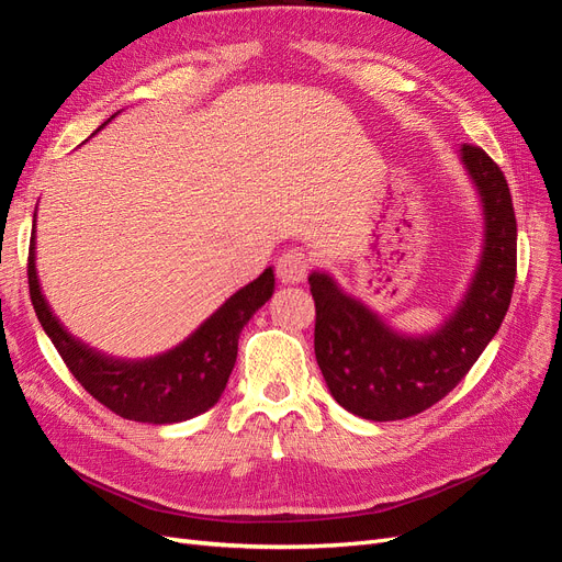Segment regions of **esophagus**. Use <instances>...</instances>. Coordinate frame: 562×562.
I'll return each instance as SVG.
<instances>
[{
    "label": "esophagus",
    "mask_w": 562,
    "mask_h": 562,
    "mask_svg": "<svg viewBox=\"0 0 562 562\" xmlns=\"http://www.w3.org/2000/svg\"><path fill=\"white\" fill-rule=\"evenodd\" d=\"M310 269H312V262L302 250H297V248L285 250L277 262V277L283 283H300V281L307 279Z\"/></svg>",
    "instance_id": "obj_1"
}]
</instances>
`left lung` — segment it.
<instances>
[{
	"mask_svg": "<svg viewBox=\"0 0 562 562\" xmlns=\"http://www.w3.org/2000/svg\"><path fill=\"white\" fill-rule=\"evenodd\" d=\"M459 155L483 201L485 248L462 304L443 328L417 339L391 333L328 274L310 277L323 380L345 411L363 419H405L448 396L479 361L512 304L518 227L508 182L485 149L464 145Z\"/></svg>",
	"mask_w": 562,
	"mask_h": 562,
	"instance_id": "left-lung-1",
	"label": "left lung"
}]
</instances>
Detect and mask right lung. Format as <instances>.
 <instances>
[{"label": "right lung", "mask_w": 562, "mask_h": 562, "mask_svg": "<svg viewBox=\"0 0 562 562\" xmlns=\"http://www.w3.org/2000/svg\"><path fill=\"white\" fill-rule=\"evenodd\" d=\"M27 283L42 328L58 349L67 370L98 403L124 419L173 424L206 413L223 396L239 349V335L250 316L274 293V271L271 267L265 269L252 283L236 291L180 347L147 361L108 359L81 345L60 326L40 288L35 232L27 252Z\"/></svg>", "instance_id": "right-lung-1"}]
</instances>
